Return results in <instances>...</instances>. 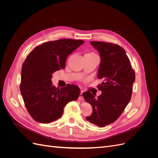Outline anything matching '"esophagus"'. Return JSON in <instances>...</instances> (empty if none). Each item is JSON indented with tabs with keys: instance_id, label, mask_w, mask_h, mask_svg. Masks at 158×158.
<instances>
[{
	"instance_id": "1",
	"label": "esophagus",
	"mask_w": 158,
	"mask_h": 158,
	"mask_svg": "<svg viewBox=\"0 0 158 158\" xmlns=\"http://www.w3.org/2000/svg\"><path fill=\"white\" fill-rule=\"evenodd\" d=\"M83 91L82 90L80 92V96L78 98V99L80 100V101H84V97H83Z\"/></svg>"
}]
</instances>
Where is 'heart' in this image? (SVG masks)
I'll return each instance as SVG.
<instances>
[{
  "label": "heart",
  "instance_id": "heart-1",
  "mask_svg": "<svg viewBox=\"0 0 158 158\" xmlns=\"http://www.w3.org/2000/svg\"><path fill=\"white\" fill-rule=\"evenodd\" d=\"M85 55H95V54L93 52H88V53L85 54Z\"/></svg>",
  "mask_w": 158,
  "mask_h": 158
}]
</instances>
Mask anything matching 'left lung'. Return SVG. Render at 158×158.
<instances>
[{
    "label": "left lung",
    "instance_id": "8db88e82",
    "mask_svg": "<svg viewBox=\"0 0 158 158\" xmlns=\"http://www.w3.org/2000/svg\"><path fill=\"white\" fill-rule=\"evenodd\" d=\"M101 56L98 78L103 82L98 85L102 94L98 98L89 91L83 93L85 101L93 108L86 120L104 127L120 117L130 102L135 73L126 51L118 45L102 41H91Z\"/></svg>",
    "mask_w": 158,
    "mask_h": 158
}]
</instances>
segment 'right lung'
<instances>
[{
    "label": "right lung",
    "mask_w": 158,
    "mask_h": 158,
    "mask_svg": "<svg viewBox=\"0 0 158 158\" xmlns=\"http://www.w3.org/2000/svg\"><path fill=\"white\" fill-rule=\"evenodd\" d=\"M84 41L61 39L45 42L28 55L22 65L20 92L28 113L34 120L49 123L59 118L68 103L80 96L74 84L60 89L52 85V74L64 69L66 59Z\"/></svg>",
    "instance_id": "add662e5"
}]
</instances>
